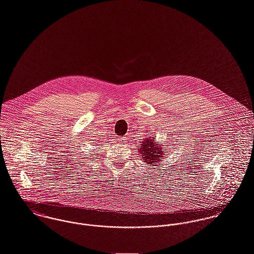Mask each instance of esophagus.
Listing matches in <instances>:
<instances>
[{
    "label": "esophagus",
    "instance_id": "obj_1",
    "mask_svg": "<svg viewBox=\"0 0 254 254\" xmlns=\"http://www.w3.org/2000/svg\"><path fill=\"white\" fill-rule=\"evenodd\" d=\"M126 138H124V137H120V138H117V140H119V141H121V142H124V140H125Z\"/></svg>",
    "mask_w": 254,
    "mask_h": 254
}]
</instances>
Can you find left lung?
Masks as SVG:
<instances>
[{"label": "left lung", "instance_id": "obj_1", "mask_svg": "<svg viewBox=\"0 0 254 254\" xmlns=\"http://www.w3.org/2000/svg\"><path fill=\"white\" fill-rule=\"evenodd\" d=\"M163 149L164 147H161V145L157 143L156 138L150 137L142 139L140 147H138V150L140 153V159L142 161L150 164V166H154L162 161L164 157Z\"/></svg>", "mask_w": 254, "mask_h": 254}]
</instances>
